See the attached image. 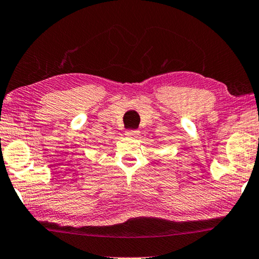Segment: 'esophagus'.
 <instances>
[{"label": "esophagus", "mask_w": 259, "mask_h": 259, "mask_svg": "<svg viewBox=\"0 0 259 259\" xmlns=\"http://www.w3.org/2000/svg\"><path fill=\"white\" fill-rule=\"evenodd\" d=\"M125 135L128 137H137L138 131L137 130H126L125 131Z\"/></svg>", "instance_id": "obj_1"}]
</instances>
